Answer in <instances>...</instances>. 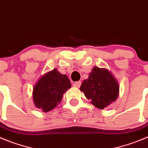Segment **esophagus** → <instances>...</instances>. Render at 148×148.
I'll list each match as a JSON object with an SVG mask.
<instances>
[{
	"label": "esophagus",
	"instance_id": "1",
	"mask_svg": "<svg viewBox=\"0 0 148 148\" xmlns=\"http://www.w3.org/2000/svg\"><path fill=\"white\" fill-rule=\"evenodd\" d=\"M81 83H82V82H81V81H77V82H74V86L76 88H79L81 86Z\"/></svg>",
	"mask_w": 148,
	"mask_h": 148
}]
</instances>
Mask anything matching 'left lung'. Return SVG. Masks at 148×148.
I'll return each instance as SVG.
<instances>
[{
  "instance_id": "obj_1",
  "label": "left lung",
  "mask_w": 148,
  "mask_h": 148,
  "mask_svg": "<svg viewBox=\"0 0 148 148\" xmlns=\"http://www.w3.org/2000/svg\"><path fill=\"white\" fill-rule=\"evenodd\" d=\"M88 99L93 106L104 109L117 99L119 86L114 76L107 69L93 68L88 78L82 82L80 86Z\"/></svg>"
}]
</instances>
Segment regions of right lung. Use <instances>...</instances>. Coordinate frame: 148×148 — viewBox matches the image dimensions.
<instances>
[{
  "mask_svg": "<svg viewBox=\"0 0 148 148\" xmlns=\"http://www.w3.org/2000/svg\"><path fill=\"white\" fill-rule=\"evenodd\" d=\"M71 87L67 76L54 69L40 77L33 87L34 106L44 113L53 110L60 103L63 94Z\"/></svg>",
  "mask_w": 148,
  "mask_h": 148,
  "instance_id": "1",
  "label": "right lung"
}]
</instances>
